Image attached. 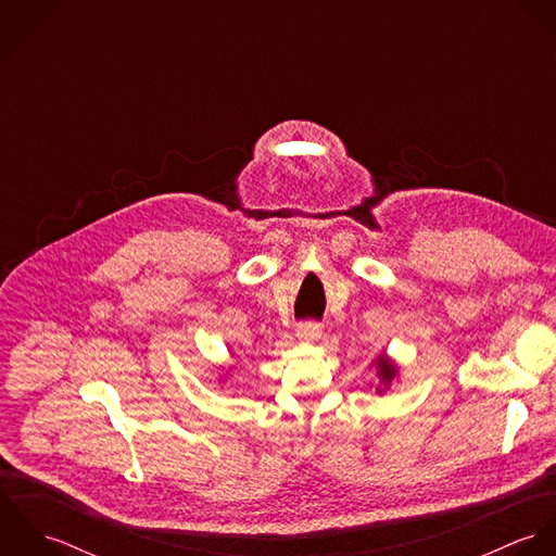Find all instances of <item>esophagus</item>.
I'll list each match as a JSON object with an SVG mask.
<instances>
[{
    "mask_svg": "<svg viewBox=\"0 0 556 556\" xmlns=\"http://www.w3.org/2000/svg\"><path fill=\"white\" fill-rule=\"evenodd\" d=\"M295 336L304 342H315L320 338V325L315 320H306V323H300L298 329H295Z\"/></svg>",
    "mask_w": 556,
    "mask_h": 556,
    "instance_id": "34e87169",
    "label": "esophagus"
}]
</instances>
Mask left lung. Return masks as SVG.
<instances>
[{
	"instance_id": "left-lung-1",
	"label": "left lung",
	"mask_w": 556,
	"mask_h": 556,
	"mask_svg": "<svg viewBox=\"0 0 556 556\" xmlns=\"http://www.w3.org/2000/svg\"><path fill=\"white\" fill-rule=\"evenodd\" d=\"M375 368H377V377H379V388H377V392L383 394L386 390H390L392 381L396 379L397 366L386 353H381V355L375 359Z\"/></svg>"
}]
</instances>
